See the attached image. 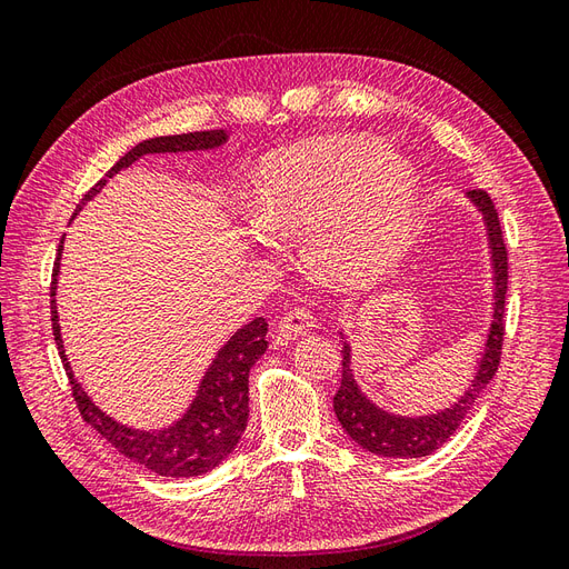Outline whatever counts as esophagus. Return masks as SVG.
Listing matches in <instances>:
<instances>
[{
	"label": "esophagus",
	"mask_w": 569,
	"mask_h": 569,
	"mask_svg": "<svg viewBox=\"0 0 569 569\" xmlns=\"http://www.w3.org/2000/svg\"><path fill=\"white\" fill-rule=\"evenodd\" d=\"M311 330H316V318L311 313L299 311V308L297 311L284 313L278 322H274V332H278V339L284 343L295 341L303 332H311Z\"/></svg>",
	"instance_id": "34e87169"
}]
</instances>
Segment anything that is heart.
Here are the masks:
<instances>
[{
    "label": "heart",
    "mask_w": 569,
    "mask_h": 569,
    "mask_svg": "<svg viewBox=\"0 0 569 569\" xmlns=\"http://www.w3.org/2000/svg\"><path fill=\"white\" fill-rule=\"evenodd\" d=\"M418 211L410 161L368 134L316 137L268 153L253 182V220L297 234L343 278H372L401 253Z\"/></svg>",
    "instance_id": "1"
}]
</instances>
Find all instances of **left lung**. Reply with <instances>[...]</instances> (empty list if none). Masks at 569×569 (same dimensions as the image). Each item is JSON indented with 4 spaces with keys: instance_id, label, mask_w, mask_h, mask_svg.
Masks as SVG:
<instances>
[{
    "instance_id": "1",
    "label": "left lung",
    "mask_w": 569,
    "mask_h": 569,
    "mask_svg": "<svg viewBox=\"0 0 569 569\" xmlns=\"http://www.w3.org/2000/svg\"><path fill=\"white\" fill-rule=\"evenodd\" d=\"M475 209L481 213L487 230V242L491 253V272H493V308L491 325L487 332L485 349L479 351L477 370L472 380L458 399L437 412L427 416H399V412L385 410L377 406L370 396L360 389L351 368V343L347 335L341 337V387L335 393V412L337 420L358 446L382 458H425L449 441L462 420L468 418L470 408L479 399V393L491 382L498 370L503 347V316H506V289H508V251L503 242L501 222H498L496 206L485 189L468 192Z\"/></svg>"
}]
</instances>
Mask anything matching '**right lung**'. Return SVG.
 I'll return each mask as SVG.
<instances>
[{
  "mask_svg": "<svg viewBox=\"0 0 569 569\" xmlns=\"http://www.w3.org/2000/svg\"><path fill=\"white\" fill-rule=\"evenodd\" d=\"M228 142L226 130H201L187 134H166L151 137L137 147H132L123 159H118L109 173L101 178L82 201L76 206L73 218L82 211V203L94 199L101 187L113 178L118 170L132 166L137 159L147 153H180V151H209ZM71 218V220H73ZM61 251L63 237L59 244V256L51 270V330L59 347L61 363L66 368L68 380H71L73 399L80 408L84 422H90L97 432L104 437L111 446L130 458L142 468L157 472L161 477H197L211 472L226 460L234 446L242 439L247 420H249V370L268 349L266 332L268 322L263 318H253L222 343L211 366L206 368L201 382L197 387V396L187 406L182 418L159 429H134L123 422L113 420L104 410L94 406V401L76 380V372L68 363L61 339V325L57 313V284L61 270Z\"/></svg>",
  "mask_w": 569,
  "mask_h": 569,
  "instance_id": "1",
  "label": "right lung"
}]
</instances>
